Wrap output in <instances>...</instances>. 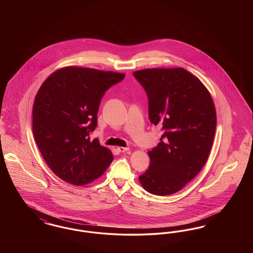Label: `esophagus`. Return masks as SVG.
Listing matches in <instances>:
<instances>
[{
	"mask_svg": "<svg viewBox=\"0 0 253 253\" xmlns=\"http://www.w3.org/2000/svg\"><path fill=\"white\" fill-rule=\"evenodd\" d=\"M118 150H119V152H121V153H125V152L129 151L130 149H129V148H126V147H118Z\"/></svg>",
	"mask_w": 253,
	"mask_h": 253,
	"instance_id": "1",
	"label": "esophagus"
}]
</instances>
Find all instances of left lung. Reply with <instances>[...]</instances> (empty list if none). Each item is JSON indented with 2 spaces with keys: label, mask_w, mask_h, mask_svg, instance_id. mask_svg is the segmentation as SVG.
Listing matches in <instances>:
<instances>
[{
  "label": "left lung",
  "mask_w": 253,
  "mask_h": 253,
  "mask_svg": "<svg viewBox=\"0 0 253 253\" xmlns=\"http://www.w3.org/2000/svg\"><path fill=\"white\" fill-rule=\"evenodd\" d=\"M149 98L150 121L164 131L148 152L151 164L139 182L156 195L177 193L203 168L216 128L212 97L201 81L184 68L133 72Z\"/></svg>",
  "instance_id": "8db88e82"
}]
</instances>
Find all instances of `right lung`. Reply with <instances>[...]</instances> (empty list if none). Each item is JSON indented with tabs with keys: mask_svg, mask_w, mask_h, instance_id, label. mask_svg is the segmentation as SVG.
<instances>
[{
	"mask_svg": "<svg viewBox=\"0 0 253 253\" xmlns=\"http://www.w3.org/2000/svg\"><path fill=\"white\" fill-rule=\"evenodd\" d=\"M123 73L66 66L52 73L37 93L33 134L52 171L69 184L83 186L101 176L114 157L91 140L101 97Z\"/></svg>",
	"mask_w": 253,
	"mask_h": 253,
	"instance_id": "add662e5",
	"label": "right lung"
}]
</instances>
